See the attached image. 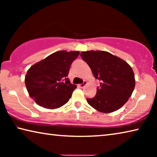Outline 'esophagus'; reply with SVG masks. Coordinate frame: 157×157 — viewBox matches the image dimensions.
Here are the masks:
<instances>
[{"instance_id":"1","label":"esophagus","mask_w":157,"mask_h":157,"mask_svg":"<svg viewBox=\"0 0 157 157\" xmlns=\"http://www.w3.org/2000/svg\"><path fill=\"white\" fill-rule=\"evenodd\" d=\"M86 84H87V82H86V81H84L83 83L79 84V86L81 87V88H84L85 85H86Z\"/></svg>"}]
</instances>
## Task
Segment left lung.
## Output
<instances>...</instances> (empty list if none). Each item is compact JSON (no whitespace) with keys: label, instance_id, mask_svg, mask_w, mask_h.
I'll return each instance as SVG.
<instances>
[{"label":"left lung","instance_id":"left-lung-1","mask_svg":"<svg viewBox=\"0 0 157 157\" xmlns=\"http://www.w3.org/2000/svg\"><path fill=\"white\" fill-rule=\"evenodd\" d=\"M80 56L91 68L95 79L101 81L89 105L102 113L118 110L131 97L135 86L134 74L125 61L102 50L82 52Z\"/></svg>","mask_w":157,"mask_h":157}]
</instances>
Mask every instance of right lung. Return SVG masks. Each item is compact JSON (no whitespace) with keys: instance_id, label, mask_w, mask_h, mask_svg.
Wrapping results in <instances>:
<instances>
[{"instance_id":"obj_1","label":"right lung","mask_w":157,"mask_h":157,"mask_svg":"<svg viewBox=\"0 0 157 157\" xmlns=\"http://www.w3.org/2000/svg\"><path fill=\"white\" fill-rule=\"evenodd\" d=\"M79 54V51L55 52L28 69L25 84L36 104L53 109L68 102L77 88L68 78L69 69Z\"/></svg>"}]
</instances>
